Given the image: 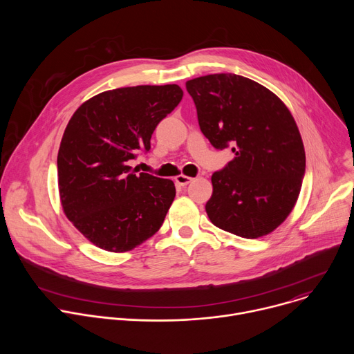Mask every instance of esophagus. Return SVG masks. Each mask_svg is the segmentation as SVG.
<instances>
[{
  "mask_svg": "<svg viewBox=\"0 0 354 354\" xmlns=\"http://www.w3.org/2000/svg\"><path fill=\"white\" fill-rule=\"evenodd\" d=\"M192 180H193V179L189 178V176H186V175H179V176L175 178V182H176L179 186H186V185H189Z\"/></svg>",
  "mask_w": 354,
  "mask_h": 354,
  "instance_id": "34e87169",
  "label": "esophagus"
}]
</instances>
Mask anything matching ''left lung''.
I'll return each mask as SVG.
<instances>
[{
	"label": "left lung",
	"mask_w": 354,
	"mask_h": 354,
	"mask_svg": "<svg viewBox=\"0 0 354 354\" xmlns=\"http://www.w3.org/2000/svg\"><path fill=\"white\" fill-rule=\"evenodd\" d=\"M201 133L217 149L235 154L212 176L210 221L242 238H259L291 213L306 174L298 127L281 100L236 74L186 82Z\"/></svg>",
	"instance_id": "left-lung-1"
}]
</instances>
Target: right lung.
Masks as SVG:
<instances>
[{
    "mask_svg": "<svg viewBox=\"0 0 354 354\" xmlns=\"http://www.w3.org/2000/svg\"><path fill=\"white\" fill-rule=\"evenodd\" d=\"M182 96L175 84L118 88L91 97L70 119L57 156L60 198L96 246L126 252L161 228L175 185L136 174L130 161L148 153L156 127Z\"/></svg>",
    "mask_w": 354,
    "mask_h": 354,
    "instance_id": "obj_1",
    "label": "right lung"
}]
</instances>
